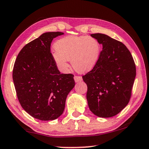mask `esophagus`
I'll list each match as a JSON object with an SVG mask.
<instances>
[{"label": "esophagus", "instance_id": "1", "mask_svg": "<svg viewBox=\"0 0 149 149\" xmlns=\"http://www.w3.org/2000/svg\"><path fill=\"white\" fill-rule=\"evenodd\" d=\"M82 77L81 76H78V75H75L74 77V80L75 82H79V81H82Z\"/></svg>", "mask_w": 149, "mask_h": 149}]
</instances>
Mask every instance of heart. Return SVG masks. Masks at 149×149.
Returning <instances> with one entry per match:
<instances>
[{
	"label": "heart",
	"instance_id": "heart-1",
	"mask_svg": "<svg viewBox=\"0 0 149 149\" xmlns=\"http://www.w3.org/2000/svg\"><path fill=\"white\" fill-rule=\"evenodd\" d=\"M51 55L60 70L66 71L71 63L75 71L83 74L91 70L99 61L100 54L99 42L89 36L68 35L55 42Z\"/></svg>",
	"mask_w": 149,
	"mask_h": 149
}]
</instances>
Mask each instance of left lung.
<instances>
[{"instance_id": "1", "label": "left lung", "mask_w": 149, "mask_h": 149, "mask_svg": "<svg viewBox=\"0 0 149 149\" xmlns=\"http://www.w3.org/2000/svg\"><path fill=\"white\" fill-rule=\"evenodd\" d=\"M91 36L102 45L95 66L83 75L87 85V100L95 115L110 118L127 105L136 75L135 62L124 44L102 33Z\"/></svg>"}]
</instances>
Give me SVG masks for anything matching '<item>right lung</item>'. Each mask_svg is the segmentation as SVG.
I'll list each match as a JSON object with an SVG mask.
<instances>
[{
    "instance_id": "right-lung-1",
    "label": "right lung",
    "mask_w": 149,
    "mask_h": 149,
    "mask_svg": "<svg viewBox=\"0 0 149 149\" xmlns=\"http://www.w3.org/2000/svg\"><path fill=\"white\" fill-rule=\"evenodd\" d=\"M64 33L47 32L25 45L16 59L12 77L24 110L40 120H53L62 114L74 75L61 74L50 52L54 38Z\"/></svg>"
}]
</instances>
